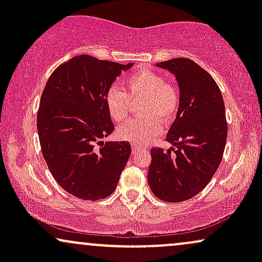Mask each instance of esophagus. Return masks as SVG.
<instances>
[{"label": "esophagus", "instance_id": "obj_1", "mask_svg": "<svg viewBox=\"0 0 262 262\" xmlns=\"http://www.w3.org/2000/svg\"><path fill=\"white\" fill-rule=\"evenodd\" d=\"M144 150H145L144 146L137 145V144H133V145H132V152H133V154H137V152L139 151H144Z\"/></svg>", "mask_w": 262, "mask_h": 262}]
</instances>
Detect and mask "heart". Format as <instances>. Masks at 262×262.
<instances>
[{"label": "heart", "instance_id": "heart-1", "mask_svg": "<svg viewBox=\"0 0 262 262\" xmlns=\"http://www.w3.org/2000/svg\"><path fill=\"white\" fill-rule=\"evenodd\" d=\"M130 101H141V117L119 127L117 134L121 139L143 145L161 133V122L172 121L179 110L180 95L176 87L166 82L162 75L151 70H140L125 79L124 91L112 86L106 92L104 104L112 121L121 123L128 118Z\"/></svg>", "mask_w": 262, "mask_h": 262}]
</instances>
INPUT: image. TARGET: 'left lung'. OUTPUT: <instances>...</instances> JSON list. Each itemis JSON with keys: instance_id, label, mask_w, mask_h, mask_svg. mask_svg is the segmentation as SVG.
I'll return each instance as SVG.
<instances>
[{"instance_id": "1", "label": "left lung", "mask_w": 262, "mask_h": 262, "mask_svg": "<svg viewBox=\"0 0 262 262\" xmlns=\"http://www.w3.org/2000/svg\"><path fill=\"white\" fill-rule=\"evenodd\" d=\"M156 66L175 75L180 104L166 135L173 148L151 149L148 182L160 200L182 202L208 185L223 159L228 133L224 102L213 77L192 60L176 58Z\"/></svg>"}]
</instances>
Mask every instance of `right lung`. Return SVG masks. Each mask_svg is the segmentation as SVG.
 <instances>
[{
    "label": "right lung",
    "mask_w": 262,
    "mask_h": 262,
    "mask_svg": "<svg viewBox=\"0 0 262 262\" xmlns=\"http://www.w3.org/2000/svg\"><path fill=\"white\" fill-rule=\"evenodd\" d=\"M133 64L74 56L54 70L41 93L37 127L43 156L56 182L86 201L106 198L132 148L128 141H103L114 130L104 96Z\"/></svg>",
    "instance_id": "1"
}]
</instances>
